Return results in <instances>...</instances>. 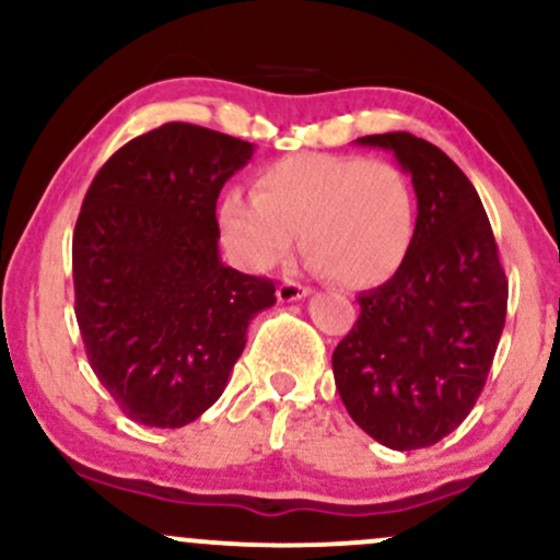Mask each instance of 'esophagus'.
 I'll list each match as a JSON object with an SVG mask.
<instances>
[{"instance_id": "1", "label": "esophagus", "mask_w": 560, "mask_h": 560, "mask_svg": "<svg viewBox=\"0 0 560 560\" xmlns=\"http://www.w3.org/2000/svg\"><path fill=\"white\" fill-rule=\"evenodd\" d=\"M311 294V287H302L298 281H284L279 289H276V298L279 302H298Z\"/></svg>"}]
</instances>
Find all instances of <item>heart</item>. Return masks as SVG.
<instances>
[{
  "instance_id": "obj_1",
  "label": "heart",
  "mask_w": 560,
  "mask_h": 560,
  "mask_svg": "<svg viewBox=\"0 0 560 560\" xmlns=\"http://www.w3.org/2000/svg\"><path fill=\"white\" fill-rule=\"evenodd\" d=\"M416 202L387 160L298 152L262 165L255 197L229 189L218 231L244 271L266 273L292 255L298 234L318 273L345 287H376L408 258Z\"/></svg>"
}]
</instances>
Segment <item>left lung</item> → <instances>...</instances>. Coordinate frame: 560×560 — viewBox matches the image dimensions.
<instances>
[{"instance_id": "obj_1", "label": "left lung", "mask_w": 560, "mask_h": 560, "mask_svg": "<svg viewBox=\"0 0 560 560\" xmlns=\"http://www.w3.org/2000/svg\"><path fill=\"white\" fill-rule=\"evenodd\" d=\"M355 141L395 155L419 215L402 266L358 294L361 316L331 355L334 382L352 421L384 447H429L485 389L508 279L477 189L440 147L405 131Z\"/></svg>"}]
</instances>
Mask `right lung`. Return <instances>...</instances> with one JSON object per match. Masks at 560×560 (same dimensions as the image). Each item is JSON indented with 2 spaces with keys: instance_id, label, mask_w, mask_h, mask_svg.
Wrapping results in <instances>:
<instances>
[{
  "instance_id": "add662e5",
  "label": "right lung",
  "mask_w": 560,
  "mask_h": 560,
  "mask_svg": "<svg viewBox=\"0 0 560 560\" xmlns=\"http://www.w3.org/2000/svg\"><path fill=\"white\" fill-rule=\"evenodd\" d=\"M255 144L191 124L131 139L102 165L73 231L75 318L102 387L137 423L178 429L226 389L273 281L218 253L215 202Z\"/></svg>"
}]
</instances>
